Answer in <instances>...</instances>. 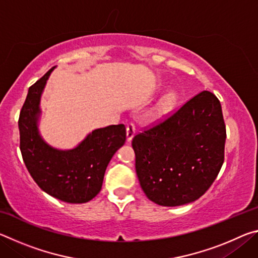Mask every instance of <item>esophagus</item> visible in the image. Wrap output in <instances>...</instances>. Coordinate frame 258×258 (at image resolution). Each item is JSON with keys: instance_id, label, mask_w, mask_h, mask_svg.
I'll return each mask as SVG.
<instances>
[{"instance_id": "obj_1", "label": "esophagus", "mask_w": 258, "mask_h": 258, "mask_svg": "<svg viewBox=\"0 0 258 258\" xmlns=\"http://www.w3.org/2000/svg\"><path fill=\"white\" fill-rule=\"evenodd\" d=\"M134 135H135V126L134 124L130 123L127 124V126H126V137H127V142L132 141Z\"/></svg>"}]
</instances>
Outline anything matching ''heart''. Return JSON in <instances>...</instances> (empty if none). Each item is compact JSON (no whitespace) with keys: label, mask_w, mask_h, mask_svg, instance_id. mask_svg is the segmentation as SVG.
<instances>
[{"label":"heart","mask_w":258,"mask_h":258,"mask_svg":"<svg viewBox=\"0 0 258 258\" xmlns=\"http://www.w3.org/2000/svg\"><path fill=\"white\" fill-rule=\"evenodd\" d=\"M178 101V94L175 91H169L165 93L163 97L159 99V101L156 103V106L152 108L150 112V118L152 121H160L165 119L169 113H171L174 108L176 107Z\"/></svg>","instance_id":"b5f03b06"}]
</instances>
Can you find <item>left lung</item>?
Returning <instances> with one entry per match:
<instances>
[{
  "label": "left lung",
  "instance_id": "left-lung-1",
  "mask_svg": "<svg viewBox=\"0 0 258 258\" xmlns=\"http://www.w3.org/2000/svg\"><path fill=\"white\" fill-rule=\"evenodd\" d=\"M225 139L221 103L209 91L135 135V169L148 199L174 207L202 197L223 165Z\"/></svg>",
  "mask_w": 258,
  "mask_h": 258
}]
</instances>
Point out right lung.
<instances>
[{"label": "right lung", "instance_id": "1", "mask_svg": "<svg viewBox=\"0 0 258 258\" xmlns=\"http://www.w3.org/2000/svg\"><path fill=\"white\" fill-rule=\"evenodd\" d=\"M53 69L29 87L18 121L20 151L29 174L43 191L61 202L84 204L101 190L109 161L124 146L126 128L118 124L93 130L68 150L49 145L40 133L38 120L42 93Z\"/></svg>", "mask_w": 258, "mask_h": 258}]
</instances>
